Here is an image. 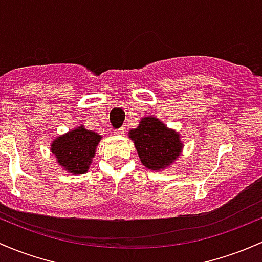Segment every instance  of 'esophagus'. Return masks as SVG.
Here are the masks:
<instances>
[{
	"label": "esophagus",
	"instance_id": "esophagus-1",
	"mask_svg": "<svg viewBox=\"0 0 262 262\" xmlns=\"http://www.w3.org/2000/svg\"><path fill=\"white\" fill-rule=\"evenodd\" d=\"M115 136H123L124 134V128H118L114 130Z\"/></svg>",
	"mask_w": 262,
	"mask_h": 262
}]
</instances>
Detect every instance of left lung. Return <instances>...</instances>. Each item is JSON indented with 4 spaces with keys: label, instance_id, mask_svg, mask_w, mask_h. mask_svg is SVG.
Here are the masks:
<instances>
[{
    "label": "left lung",
    "instance_id": "1",
    "mask_svg": "<svg viewBox=\"0 0 262 262\" xmlns=\"http://www.w3.org/2000/svg\"><path fill=\"white\" fill-rule=\"evenodd\" d=\"M142 163L148 169H162L180 154L182 143L176 132L153 117L143 118L138 128L129 132Z\"/></svg>",
    "mask_w": 262,
    "mask_h": 262
}]
</instances>
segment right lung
Masks as SVG:
<instances>
[{"label":"right lung","mask_w":262,"mask_h":262,"mask_svg":"<svg viewBox=\"0 0 262 262\" xmlns=\"http://www.w3.org/2000/svg\"><path fill=\"white\" fill-rule=\"evenodd\" d=\"M100 139L99 134L79 126L55 139L51 150L60 166L74 174H82L89 169Z\"/></svg>","instance_id":"1"}]
</instances>
